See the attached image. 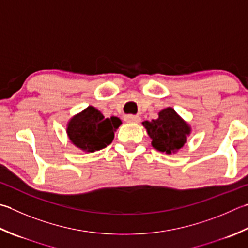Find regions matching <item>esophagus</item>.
<instances>
[{
  "label": "esophagus",
  "instance_id": "34e87169",
  "mask_svg": "<svg viewBox=\"0 0 248 248\" xmlns=\"http://www.w3.org/2000/svg\"><path fill=\"white\" fill-rule=\"evenodd\" d=\"M124 120L127 121V123H130V124H137V123H140V118L139 117V116L127 115V116H125V117H124Z\"/></svg>",
  "mask_w": 248,
  "mask_h": 248
}]
</instances>
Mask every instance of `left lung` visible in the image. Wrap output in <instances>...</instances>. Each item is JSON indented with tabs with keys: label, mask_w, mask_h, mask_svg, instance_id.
Here are the masks:
<instances>
[{
	"label": "left lung",
	"mask_w": 248,
	"mask_h": 248,
	"mask_svg": "<svg viewBox=\"0 0 248 248\" xmlns=\"http://www.w3.org/2000/svg\"><path fill=\"white\" fill-rule=\"evenodd\" d=\"M152 145L159 152L172 154L181 149L187 142L190 127L172 108H164L159 113L158 119L144 121Z\"/></svg>",
	"instance_id": "obj_1"
}]
</instances>
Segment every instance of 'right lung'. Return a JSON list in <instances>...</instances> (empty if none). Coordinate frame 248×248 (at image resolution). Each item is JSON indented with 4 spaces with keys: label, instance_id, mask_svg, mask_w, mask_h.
I'll return each mask as SVG.
<instances>
[{
    "label": "right lung",
    "instance_id": "add662e5",
    "mask_svg": "<svg viewBox=\"0 0 248 248\" xmlns=\"http://www.w3.org/2000/svg\"><path fill=\"white\" fill-rule=\"evenodd\" d=\"M120 124L118 117L105 118L100 110L88 106L70 120L66 132L75 146L92 153L113 142L114 132Z\"/></svg>",
    "mask_w": 248,
    "mask_h": 248
}]
</instances>
